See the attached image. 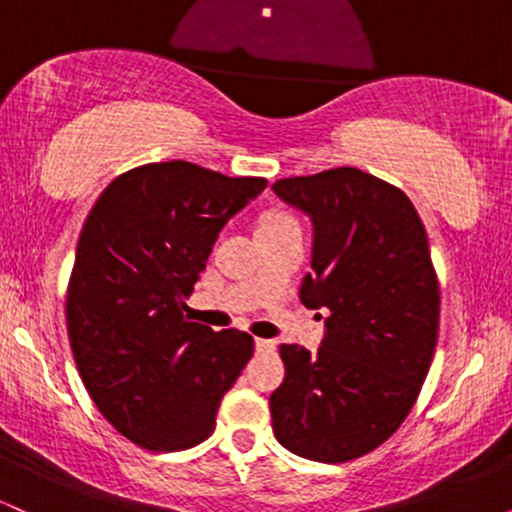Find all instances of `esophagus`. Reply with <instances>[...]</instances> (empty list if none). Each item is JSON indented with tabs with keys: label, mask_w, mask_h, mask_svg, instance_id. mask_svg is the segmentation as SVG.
I'll return each mask as SVG.
<instances>
[{
	"label": "esophagus",
	"mask_w": 512,
	"mask_h": 512,
	"mask_svg": "<svg viewBox=\"0 0 512 512\" xmlns=\"http://www.w3.org/2000/svg\"><path fill=\"white\" fill-rule=\"evenodd\" d=\"M255 349L257 351H274L276 342H272V339H255Z\"/></svg>",
	"instance_id": "obj_1"
}]
</instances>
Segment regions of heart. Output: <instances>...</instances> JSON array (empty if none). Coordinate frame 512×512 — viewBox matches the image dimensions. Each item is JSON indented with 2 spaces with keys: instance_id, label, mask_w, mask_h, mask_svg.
Wrapping results in <instances>:
<instances>
[{
  "instance_id": "obj_1",
  "label": "heart",
  "mask_w": 512,
  "mask_h": 512,
  "mask_svg": "<svg viewBox=\"0 0 512 512\" xmlns=\"http://www.w3.org/2000/svg\"><path fill=\"white\" fill-rule=\"evenodd\" d=\"M286 223H293V219L289 214H281V211H272V214L262 216L260 221V228L257 231H269V228H279V226H286Z\"/></svg>"
}]
</instances>
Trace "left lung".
Here are the masks:
<instances>
[{"label":"left lung","instance_id":"left-lung-1","mask_svg":"<svg viewBox=\"0 0 512 512\" xmlns=\"http://www.w3.org/2000/svg\"><path fill=\"white\" fill-rule=\"evenodd\" d=\"M274 192L313 219L301 301L327 310L317 354L281 344L274 436L305 460H356L402 426L431 368L440 286L426 228L399 187L358 168L276 180Z\"/></svg>","mask_w":512,"mask_h":512}]
</instances>
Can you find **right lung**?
<instances>
[{
	"label": "right lung",
	"mask_w": 512,
	"mask_h": 512,
	"mask_svg": "<svg viewBox=\"0 0 512 512\" xmlns=\"http://www.w3.org/2000/svg\"><path fill=\"white\" fill-rule=\"evenodd\" d=\"M264 187L197 163H146L88 211L67 289L69 344L105 421L146 450L207 440L255 351L248 332H214L182 310L219 231Z\"/></svg>",
	"instance_id": "add662e5"
}]
</instances>
